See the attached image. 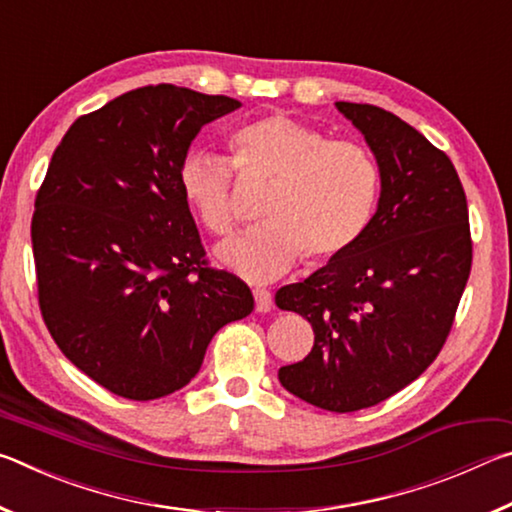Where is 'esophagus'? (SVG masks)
<instances>
[{"label":"esophagus","mask_w":512,"mask_h":512,"mask_svg":"<svg viewBox=\"0 0 512 512\" xmlns=\"http://www.w3.org/2000/svg\"><path fill=\"white\" fill-rule=\"evenodd\" d=\"M253 296H255V309L262 311V314H266V311L273 309V296L271 291L268 289H253Z\"/></svg>","instance_id":"esophagus-1"}]
</instances>
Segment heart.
Here are the masks:
<instances>
[{"label":"heart","mask_w":512,"mask_h":512,"mask_svg":"<svg viewBox=\"0 0 512 512\" xmlns=\"http://www.w3.org/2000/svg\"><path fill=\"white\" fill-rule=\"evenodd\" d=\"M232 164L203 149L183 155L178 185L203 228L230 237L241 223L235 169L244 180L271 183L264 225L219 250L221 262L250 280H273L307 257L327 262L368 228L379 196V167L352 140H329L289 115H266L228 137Z\"/></svg>","instance_id":"1"}]
</instances>
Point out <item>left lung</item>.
<instances>
[{
    "mask_svg": "<svg viewBox=\"0 0 512 512\" xmlns=\"http://www.w3.org/2000/svg\"><path fill=\"white\" fill-rule=\"evenodd\" d=\"M336 108L375 153L379 207L345 253L275 293L277 307L314 329L311 352L277 377L318 409L352 413L402 391L443 350L470 277L472 235L445 151L384 108Z\"/></svg>",
    "mask_w": 512,
    "mask_h": 512,
    "instance_id": "left-lung-1",
    "label": "left lung"
}]
</instances>
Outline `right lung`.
Segmentation results:
<instances>
[{"label": "right lung", "mask_w": 512, "mask_h": 512, "mask_svg": "<svg viewBox=\"0 0 512 512\" xmlns=\"http://www.w3.org/2000/svg\"><path fill=\"white\" fill-rule=\"evenodd\" d=\"M239 106L171 83L121 94L69 126L36 194L42 320L76 368L126 400L189 384L212 336L255 307L246 282L212 268L178 185L196 133Z\"/></svg>", "instance_id": "obj_1"}]
</instances>
